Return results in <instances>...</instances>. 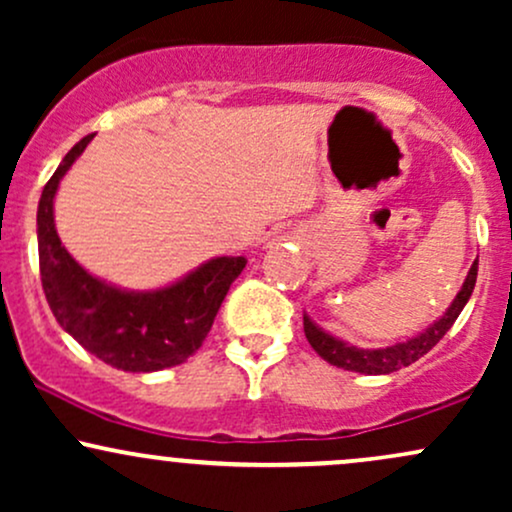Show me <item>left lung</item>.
Returning <instances> with one entry per match:
<instances>
[{
	"mask_svg": "<svg viewBox=\"0 0 512 512\" xmlns=\"http://www.w3.org/2000/svg\"><path fill=\"white\" fill-rule=\"evenodd\" d=\"M477 272H479V260H474L460 293H457L455 301H452V305L448 308V313L440 317L438 322H433L426 332L416 334V337L407 339V342L385 346V349H358V346L344 344L342 339L327 334L322 327H317L308 315H303L305 337H308L310 346H313L317 354L325 358L327 363H332V366L354 370V373H368V375L395 373V370L419 361L421 356L428 354V351H431L433 346L445 337V332H448L452 322L460 317L462 308L467 305L469 296H472L474 284H477Z\"/></svg>",
	"mask_w": 512,
	"mask_h": 512,
	"instance_id": "1",
	"label": "left lung"
}]
</instances>
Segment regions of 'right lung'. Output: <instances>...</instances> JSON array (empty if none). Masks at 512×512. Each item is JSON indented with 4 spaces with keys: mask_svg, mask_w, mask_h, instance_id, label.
I'll return each mask as SVG.
<instances>
[{
    "mask_svg": "<svg viewBox=\"0 0 512 512\" xmlns=\"http://www.w3.org/2000/svg\"><path fill=\"white\" fill-rule=\"evenodd\" d=\"M93 134L72 146L52 173L38 204L40 281L64 332L108 366L151 373L185 363L202 346L223 298L248 260L216 257L178 284L134 293L96 279L64 250L55 231L57 185Z\"/></svg>",
    "mask_w": 512,
    "mask_h": 512,
    "instance_id": "add662e5",
    "label": "right lung"
}]
</instances>
